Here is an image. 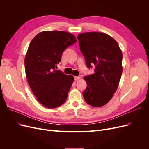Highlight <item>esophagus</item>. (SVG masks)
Segmentation results:
<instances>
[{
    "instance_id": "esophagus-1",
    "label": "esophagus",
    "mask_w": 149,
    "mask_h": 149,
    "mask_svg": "<svg viewBox=\"0 0 149 149\" xmlns=\"http://www.w3.org/2000/svg\"><path fill=\"white\" fill-rule=\"evenodd\" d=\"M80 78H81V76H74V79L75 81H78Z\"/></svg>"
}]
</instances>
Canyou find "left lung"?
<instances>
[{
    "instance_id": "1",
    "label": "left lung",
    "mask_w": 149,
    "mask_h": 149,
    "mask_svg": "<svg viewBox=\"0 0 149 149\" xmlns=\"http://www.w3.org/2000/svg\"><path fill=\"white\" fill-rule=\"evenodd\" d=\"M80 50L93 74L84 76L85 101L93 107L105 105L113 97L123 73V53L116 40L106 33L87 32L78 35Z\"/></svg>"
}]
</instances>
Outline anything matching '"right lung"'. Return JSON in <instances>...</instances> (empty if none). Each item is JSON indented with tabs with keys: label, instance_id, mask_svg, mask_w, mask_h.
Here are the masks:
<instances>
[{
	"label": "right lung",
	"instance_id": "1",
	"mask_svg": "<svg viewBox=\"0 0 149 149\" xmlns=\"http://www.w3.org/2000/svg\"><path fill=\"white\" fill-rule=\"evenodd\" d=\"M76 42L73 35L62 31H44L31 40L25 58L29 84L43 106L49 109L64 104L74 81L72 75L57 70L62 54Z\"/></svg>",
	"mask_w": 149,
	"mask_h": 149
}]
</instances>
